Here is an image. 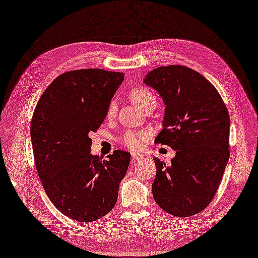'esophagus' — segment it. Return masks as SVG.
<instances>
[{
	"label": "esophagus",
	"instance_id": "obj_1",
	"mask_svg": "<svg viewBox=\"0 0 258 258\" xmlns=\"http://www.w3.org/2000/svg\"><path fill=\"white\" fill-rule=\"evenodd\" d=\"M132 158H133V160H138V159H142L143 155L138 154V153H133L132 154Z\"/></svg>",
	"mask_w": 258,
	"mask_h": 258
}]
</instances>
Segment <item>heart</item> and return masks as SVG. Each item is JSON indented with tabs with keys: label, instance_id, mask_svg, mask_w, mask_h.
<instances>
[{
	"label": "heart",
	"instance_id": "1",
	"mask_svg": "<svg viewBox=\"0 0 258 258\" xmlns=\"http://www.w3.org/2000/svg\"><path fill=\"white\" fill-rule=\"evenodd\" d=\"M130 98L131 100L135 104H137L141 109H144L150 102H156V98L153 92L144 87L134 88L131 91ZM115 112H116V105L114 101H112L109 104V108H108V116L112 117L115 114ZM147 137H148V132L146 131L141 132V133H136V132H126V133L121 137V143L132 150H138L142 148L144 141L146 140Z\"/></svg>",
	"mask_w": 258,
	"mask_h": 258
}]
</instances>
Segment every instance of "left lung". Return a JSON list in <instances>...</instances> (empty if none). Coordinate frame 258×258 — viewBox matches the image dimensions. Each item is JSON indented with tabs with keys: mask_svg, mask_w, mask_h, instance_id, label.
Wrapping results in <instances>:
<instances>
[{
	"mask_svg": "<svg viewBox=\"0 0 258 258\" xmlns=\"http://www.w3.org/2000/svg\"><path fill=\"white\" fill-rule=\"evenodd\" d=\"M144 83L164 104L163 128L155 143L175 150L169 166L154 158L155 202L172 216L196 215L213 201L229 160L228 110L214 85L186 66L151 70Z\"/></svg>",
	"mask_w": 258,
	"mask_h": 258,
	"instance_id": "obj_1",
	"label": "left lung"
}]
</instances>
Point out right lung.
Returning a JSON list of instances; mask_svg holds the SVG:
<instances>
[{
	"label": "right lung",
	"instance_id": "obj_1",
	"mask_svg": "<svg viewBox=\"0 0 258 258\" xmlns=\"http://www.w3.org/2000/svg\"><path fill=\"white\" fill-rule=\"evenodd\" d=\"M124 74L101 69L71 71L56 77L39 99L30 137L39 177L50 201L79 222L100 219L114 207L131 154L114 150L102 160L91 155L96 132Z\"/></svg>",
	"mask_w": 258,
	"mask_h": 258
}]
</instances>
